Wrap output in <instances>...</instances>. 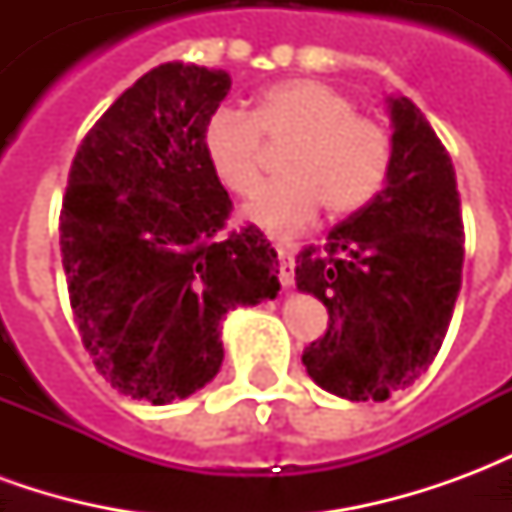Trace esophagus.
Masks as SVG:
<instances>
[{
    "instance_id": "34e87169",
    "label": "esophagus",
    "mask_w": 512,
    "mask_h": 512,
    "mask_svg": "<svg viewBox=\"0 0 512 512\" xmlns=\"http://www.w3.org/2000/svg\"><path fill=\"white\" fill-rule=\"evenodd\" d=\"M277 249V257H279V279H282V285L288 288L293 285V268H296V260H293V246L290 244H274Z\"/></svg>"
}]
</instances>
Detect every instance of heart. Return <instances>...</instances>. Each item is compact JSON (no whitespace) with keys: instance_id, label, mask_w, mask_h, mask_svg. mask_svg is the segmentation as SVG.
<instances>
[{"instance_id":"1","label":"heart","mask_w":512,"mask_h":512,"mask_svg":"<svg viewBox=\"0 0 512 512\" xmlns=\"http://www.w3.org/2000/svg\"><path fill=\"white\" fill-rule=\"evenodd\" d=\"M268 145L282 153V178L252 194L244 216L268 233L304 230L321 205L351 216L376 200L392 167V139L381 120L356 112L354 98L321 79H288L260 93L246 115L233 106L213 112L202 147L213 175L235 194H249L263 175Z\"/></svg>"}]
</instances>
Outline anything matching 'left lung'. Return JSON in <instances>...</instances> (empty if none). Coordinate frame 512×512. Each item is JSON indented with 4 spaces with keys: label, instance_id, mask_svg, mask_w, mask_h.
<instances>
[{
    "label": "left lung",
    "instance_id": "8db88e82",
    "mask_svg": "<svg viewBox=\"0 0 512 512\" xmlns=\"http://www.w3.org/2000/svg\"><path fill=\"white\" fill-rule=\"evenodd\" d=\"M386 186L296 255V285L329 310L301 354L307 373L345 400H386L439 354L461 290L463 219L447 147L408 98H389Z\"/></svg>",
    "mask_w": 512,
    "mask_h": 512
}]
</instances>
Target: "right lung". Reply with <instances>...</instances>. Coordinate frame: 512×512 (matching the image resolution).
<instances>
[{
    "mask_svg": "<svg viewBox=\"0 0 512 512\" xmlns=\"http://www.w3.org/2000/svg\"><path fill=\"white\" fill-rule=\"evenodd\" d=\"M230 76L164 62L106 109L76 150L60 246L73 318L95 370L123 395L164 406L222 367V318L274 299L277 252L246 224L202 131Z\"/></svg>",
    "mask_w": 512,
    "mask_h": 512,
    "instance_id": "add662e5",
    "label": "right lung"
}]
</instances>
